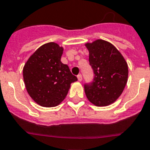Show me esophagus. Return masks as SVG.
Wrapping results in <instances>:
<instances>
[{
    "instance_id": "34e87169",
    "label": "esophagus",
    "mask_w": 150,
    "mask_h": 150,
    "mask_svg": "<svg viewBox=\"0 0 150 150\" xmlns=\"http://www.w3.org/2000/svg\"><path fill=\"white\" fill-rule=\"evenodd\" d=\"M77 78H78V80H79V81H81V80H82V75H81L80 74H78Z\"/></svg>"
}]
</instances>
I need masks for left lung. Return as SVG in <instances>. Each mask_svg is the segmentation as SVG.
Segmentation results:
<instances>
[{"label": "left lung", "mask_w": 150, "mask_h": 150, "mask_svg": "<svg viewBox=\"0 0 150 150\" xmlns=\"http://www.w3.org/2000/svg\"><path fill=\"white\" fill-rule=\"evenodd\" d=\"M86 46L94 74L93 81L84 84L86 97L96 106L111 104L119 98L127 84V62L117 48L107 41L97 40Z\"/></svg>", "instance_id": "left-lung-1"}]
</instances>
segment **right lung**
<instances>
[{
	"instance_id": "obj_1",
	"label": "right lung",
	"mask_w": 150,
	"mask_h": 150,
	"mask_svg": "<svg viewBox=\"0 0 150 150\" xmlns=\"http://www.w3.org/2000/svg\"><path fill=\"white\" fill-rule=\"evenodd\" d=\"M64 49L56 43L42 45L30 56L23 70L26 89L38 104L57 106L65 99L70 84L77 80L60 61Z\"/></svg>"
}]
</instances>
